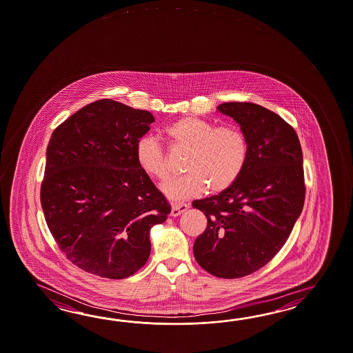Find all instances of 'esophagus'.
I'll use <instances>...</instances> for the list:
<instances>
[{"label":"esophagus","instance_id":"1","mask_svg":"<svg viewBox=\"0 0 353 353\" xmlns=\"http://www.w3.org/2000/svg\"><path fill=\"white\" fill-rule=\"evenodd\" d=\"M188 209H189L188 204L174 203V204H172V208H171V215H172V216H179V215L182 214V213H185Z\"/></svg>","mask_w":353,"mask_h":353}]
</instances>
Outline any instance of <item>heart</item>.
<instances>
[{"mask_svg": "<svg viewBox=\"0 0 353 353\" xmlns=\"http://www.w3.org/2000/svg\"><path fill=\"white\" fill-rule=\"evenodd\" d=\"M173 144L189 150L186 174L167 182L164 195L173 201L195 198L205 190L219 194L230 189L249 159V141L236 126L214 128L209 121L185 116L165 128ZM137 162L148 176L164 181L170 176L167 158L157 139L145 137L137 145Z\"/></svg>", "mask_w": 353, "mask_h": 353, "instance_id": "obj_1", "label": "heart"}]
</instances>
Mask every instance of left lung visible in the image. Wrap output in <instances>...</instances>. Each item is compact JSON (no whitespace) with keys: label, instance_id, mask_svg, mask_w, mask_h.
<instances>
[{"label":"left lung","instance_id":"1","mask_svg":"<svg viewBox=\"0 0 353 353\" xmlns=\"http://www.w3.org/2000/svg\"><path fill=\"white\" fill-rule=\"evenodd\" d=\"M249 141V159L230 189L195 200L208 225L194 242L199 265L218 278H241L264 267L282 249L301 214L305 182L296 131L259 104H219Z\"/></svg>","mask_w":353,"mask_h":353}]
</instances>
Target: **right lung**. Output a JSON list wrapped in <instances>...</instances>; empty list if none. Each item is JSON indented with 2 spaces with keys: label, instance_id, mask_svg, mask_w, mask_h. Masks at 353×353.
Instances as JSON below:
<instances>
[{
  "label": "right lung",
  "instance_id": "right-lung-1",
  "mask_svg": "<svg viewBox=\"0 0 353 353\" xmlns=\"http://www.w3.org/2000/svg\"><path fill=\"white\" fill-rule=\"evenodd\" d=\"M153 114L112 99L88 104L53 131L41 188L61 251L90 274L122 279L150 255V228L171 207L137 162Z\"/></svg>",
  "mask_w": 353,
  "mask_h": 353
}]
</instances>
